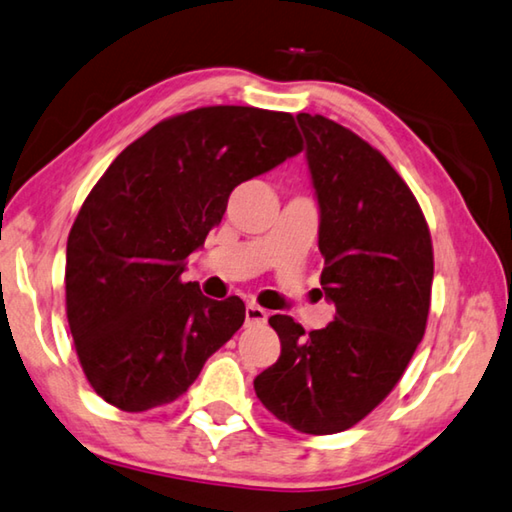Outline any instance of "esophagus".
Here are the masks:
<instances>
[{
	"mask_svg": "<svg viewBox=\"0 0 512 512\" xmlns=\"http://www.w3.org/2000/svg\"><path fill=\"white\" fill-rule=\"evenodd\" d=\"M245 319H247V326H263L267 321V312L261 306L249 303V306L245 308Z\"/></svg>",
	"mask_w": 512,
	"mask_h": 512,
	"instance_id": "esophagus-1",
	"label": "esophagus"
}]
</instances>
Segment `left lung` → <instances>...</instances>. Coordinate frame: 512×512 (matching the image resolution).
Segmentation results:
<instances>
[{"label":"left lung","mask_w":512,"mask_h":512,"mask_svg":"<svg viewBox=\"0 0 512 512\" xmlns=\"http://www.w3.org/2000/svg\"><path fill=\"white\" fill-rule=\"evenodd\" d=\"M297 121L335 321L306 333L288 315L270 317L281 355L254 389L281 423L324 436L360 423L405 373L425 335L434 249L418 200L380 150L321 114Z\"/></svg>","instance_id":"obj_1"}]
</instances>
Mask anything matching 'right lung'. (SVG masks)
<instances>
[{
    "label": "right lung",
    "mask_w": 512,
    "mask_h": 512,
    "mask_svg": "<svg viewBox=\"0 0 512 512\" xmlns=\"http://www.w3.org/2000/svg\"><path fill=\"white\" fill-rule=\"evenodd\" d=\"M303 150L288 112L213 105L170 116L116 157L67 240V321L87 382L121 411L177 400L245 321L238 297L184 283L233 188Z\"/></svg>",
    "instance_id": "obj_1"
}]
</instances>
